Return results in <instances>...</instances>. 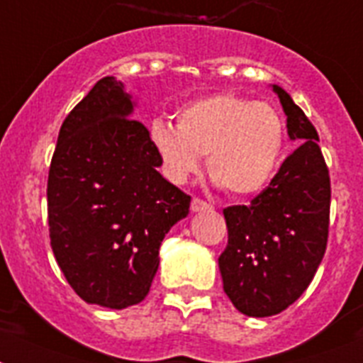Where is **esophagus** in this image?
<instances>
[{"label": "esophagus", "instance_id": "34e87169", "mask_svg": "<svg viewBox=\"0 0 363 363\" xmlns=\"http://www.w3.org/2000/svg\"><path fill=\"white\" fill-rule=\"evenodd\" d=\"M190 209H192L194 213H199V211H209L211 209V203H207V201H203V199L194 198L192 199V205H190Z\"/></svg>", "mask_w": 363, "mask_h": 363}]
</instances>
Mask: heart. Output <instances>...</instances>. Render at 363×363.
I'll use <instances>...</instances> for the list:
<instances>
[{
	"label": "heart",
	"instance_id": "b5f03b06",
	"mask_svg": "<svg viewBox=\"0 0 363 363\" xmlns=\"http://www.w3.org/2000/svg\"><path fill=\"white\" fill-rule=\"evenodd\" d=\"M150 141L167 179L186 182L201 167L230 196L248 198L267 188L286 147V124L265 101L233 92L194 99L177 111V125L154 121Z\"/></svg>",
	"mask_w": 363,
	"mask_h": 363
}]
</instances>
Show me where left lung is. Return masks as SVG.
Returning <instances> with one entry per match:
<instances>
[{"label": "left lung", "mask_w": 363, "mask_h": 363, "mask_svg": "<svg viewBox=\"0 0 363 363\" xmlns=\"http://www.w3.org/2000/svg\"><path fill=\"white\" fill-rule=\"evenodd\" d=\"M273 90L299 147L250 203L224 209L228 247L218 258L226 296L258 318L282 313L311 284L326 252L332 199L315 125L281 86Z\"/></svg>", "instance_id": "left-lung-1"}]
</instances>
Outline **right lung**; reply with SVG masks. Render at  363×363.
<instances>
[{"instance_id": "1", "label": "right lung", "mask_w": 363, "mask_h": 363, "mask_svg": "<svg viewBox=\"0 0 363 363\" xmlns=\"http://www.w3.org/2000/svg\"><path fill=\"white\" fill-rule=\"evenodd\" d=\"M131 113L124 84L104 77L65 116L48 169L54 258L79 298L107 309L147 298L160 245L190 209Z\"/></svg>"}]
</instances>
